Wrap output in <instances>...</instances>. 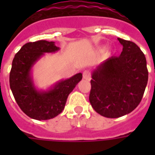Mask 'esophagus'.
I'll return each instance as SVG.
<instances>
[{"instance_id": "34e87169", "label": "esophagus", "mask_w": 155, "mask_h": 155, "mask_svg": "<svg viewBox=\"0 0 155 155\" xmlns=\"http://www.w3.org/2000/svg\"><path fill=\"white\" fill-rule=\"evenodd\" d=\"M90 75H91V74H90L89 71H87V70L84 71L83 72V78L86 80H89L90 78H91L90 77V76H91Z\"/></svg>"}]
</instances>
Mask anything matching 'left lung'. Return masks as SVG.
Here are the masks:
<instances>
[{
    "mask_svg": "<svg viewBox=\"0 0 155 155\" xmlns=\"http://www.w3.org/2000/svg\"><path fill=\"white\" fill-rule=\"evenodd\" d=\"M123 46L120 56H112L92 74L89 101L103 117L117 118L134 110L148 81L145 54L134 42L117 38Z\"/></svg>",
    "mask_w": 155,
    "mask_h": 155,
    "instance_id": "obj_1",
    "label": "left lung"
}]
</instances>
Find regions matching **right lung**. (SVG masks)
Returning a JSON list of instances; mask_svg holds the SVG:
<instances>
[{"label": "right lung", "instance_id": "add662e5", "mask_svg": "<svg viewBox=\"0 0 155 155\" xmlns=\"http://www.w3.org/2000/svg\"><path fill=\"white\" fill-rule=\"evenodd\" d=\"M59 50L54 42L39 40L25 43L16 54L9 74V85L16 102L24 113L35 120H49L62 113L68 95L82 80L78 73L60 80L51 89L38 91L31 77V68L44 53Z\"/></svg>", "mask_w": 155, "mask_h": 155}]
</instances>
